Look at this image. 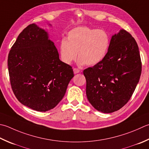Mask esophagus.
<instances>
[{
    "label": "esophagus",
    "instance_id": "esophagus-1",
    "mask_svg": "<svg viewBox=\"0 0 149 149\" xmlns=\"http://www.w3.org/2000/svg\"><path fill=\"white\" fill-rule=\"evenodd\" d=\"M79 72H80V70L78 68H74V73L75 74H78V73H79Z\"/></svg>",
    "mask_w": 149,
    "mask_h": 149
}]
</instances>
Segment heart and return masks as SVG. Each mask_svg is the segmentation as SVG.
Returning a JSON list of instances; mask_svg holds the SVG:
<instances>
[{
	"label": "heart",
	"mask_w": 149,
	"mask_h": 149,
	"mask_svg": "<svg viewBox=\"0 0 149 149\" xmlns=\"http://www.w3.org/2000/svg\"><path fill=\"white\" fill-rule=\"evenodd\" d=\"M110 37L106 31L88 27H77L70 31L67 39L60 43L61 60L70 65L76 59L80 65L94 66L106 56L110 46Z\"/></svg>",
	"instance_id": "obj_1"
}]
</instances>
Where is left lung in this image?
<instances>
[{
  "instance_id": "obj_1",
  "label": "left lung",
  "mask_w": 149,
  "mask_h": 149,
  "mask_svg": "<svg viewBox=\"0 0 149 149\" xmlns=\"http://www.w3.org/2000/svg\"><path fill=\"white\" fill-rule=\"evenodd\" d=\"M141 74L138 46L134 38L122 29L112 36L104 59L83 71L87 99L98 111H117L130 100Z\"/></svg>"
}]
</instances>
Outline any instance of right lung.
Returning a JSON list of instances; mask_svg holds the SVG:
<instances>
[{
    "instance_id": "1",
    "label": "right lung",
    "mask_w": 149,
    "mask_h": 149,
    "mask_svg": "<svg viewBox=\"0 0 149 149\" xmlns=\"http://www.w3.org/2000/svg\"><path fill=\"white\" fill-rule=\"evenodd\" d=\"M8 66L17 100L39 112L57 106L74 76L72 66L59 59L48 32L35 24L19 34L9 53Z\"/></svg>"
}]
</instances>
